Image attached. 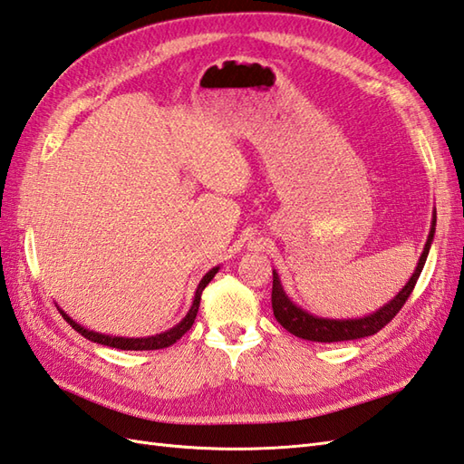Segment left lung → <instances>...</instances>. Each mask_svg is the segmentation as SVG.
<instances>
[{
    "instance_id": "8db88e82",
    "label": "left lung",
    "mask_w": 464,
    "mask_h": 464,
    "mask_svg": "<svg viewBox=\"0 0 464 464\" xmlns=\"http://www.w3.org/2000/svg\"><path fill=\"white\" fill-rule=\"evenodd\" d=\"M433 235H435V219H433V227H430V233H429V239L425 243L423 255L419 258L415 273L411 278H409L405 288L392 300L390 304L380 308L375 314L358 318V320H326V318H316L308 314V312H304L303 308H298L290 303V298L285 295V290L281 286V281H278V275L273 271L271 303H273V314L276 322L290 334H295V336L310 340V342H346V340H358V338L372 336V334H378L382 328L390 324L397 312H400L407 303V298L411 296L413 288L417 285V278L421 275L423 265L427 261Z\"/></svg>"
}]
</instances>
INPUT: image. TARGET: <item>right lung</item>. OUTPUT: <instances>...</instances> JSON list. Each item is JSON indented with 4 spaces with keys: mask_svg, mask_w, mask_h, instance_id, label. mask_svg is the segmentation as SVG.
<instances>
[{
    "mask_svg": "<svg viewBox=\"0 0 464 464\" xmlns=\"http://www.w3.org/2000/svg\"><path fill=\"white\" fill-rule=\"evenodd\" d=\"M218 271H219V268L215 266V268H211V271L206 276L201 278V283H199V286L196 290V298H193V304H191V308L188 312V316L183 318L176 328H171V330H168L164 334H158V336H150V338H112V336H104V334H96V332H91V330H84L82 326L77 324V322H72L67 314H64L63 310H61V314L74 330L81 334V336H84L86 340H91V342L102 343V346H111V348H118V350H161V348L171 346V343H176L183 336V334H186L193 326V322H196V316H198V310H199V300H201L203 288L209 285V281H211V278L215 276V273H218Z\"/></svg>",
    "mask_w": 464,
    "mask_h": 464,
    "instance_id": "right-lung-1",
    "label": "right lung"
}]
</instances>
